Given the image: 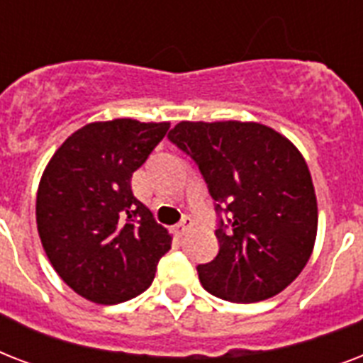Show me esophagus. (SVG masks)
<instances>
[{"mask_svg": "<svg viewBox=\"0 0 363 363\" xmlns=\"http://www.w3.org/2000/svg\"><path fill=\"white\" fill-rule=\"evenodd\" d=\"M190 228H192V218H190V216H184V218H182V220L177 224L175 230L179 235H184V233H186Z\"/></svg>", "mask_w": 363, "mask_h": 363, "instance_id": "obj_1", "label": "esophagus"}]
</instances>
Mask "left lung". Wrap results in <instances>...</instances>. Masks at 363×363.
<instances>
[{
    "mask_svg": "<svg viewBox=\"0 0 363 363\" xmlns=\"http://www.w3.org/2000/svg\"><path fill=\"white\" fill-rule=\"evenodd\" d=\"M169 141L196 162L218 215V254L198 265L207 292L254 303L309 262L318 209L309 167L286 137L256 122H181Z\"/></svg>",
    "mask_w": 363,
    "mask_h": 363,
    "instance_id": "obj_1",
    "label": "left lung"
}]
</instances>
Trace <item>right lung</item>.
<instances>
[{
	"label": "right lung",
	"instance_id": "add662e5",
	"mask_svg": "<svg viewBox=\"0 0 363 363\" xmlns=\"http://www.w3.org/2000/svg\"><path fill=\"white\" fill-rule=\"evenodd\" d=\"M169 122L116 118L77 130L54 152L37 190V230L62 281L94 303L145 292L171 235L131 192V175Z\"/></svg>",
	"mask_w": 363,
	"mask_h": 363
}]
</instances>
